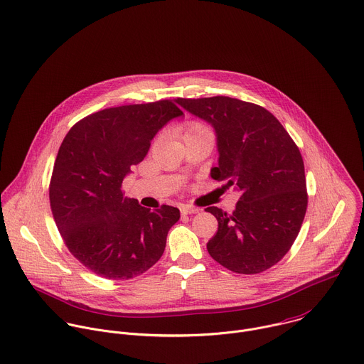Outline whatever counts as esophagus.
Returning <instances> with one entry per match:
<instances>
[{"label":"esophagus","mask_w":364,"mask_h":364,"mask_svg":"<svg viewBox=\"0 0 364 364\" xmlns=\"http://www.w3.org/2000/svg\"><path fill=\"white\" fill-rule=\"evenodd\" d=\"M197 213H200V208H197V207H191V205H183L181 207V214H184V215L197 214Z\"/></svg>","instance_id":"obj_1"}]
</instances>
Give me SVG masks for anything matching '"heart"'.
<instances>
[{
	"instance_id": "obj_1",
	"label": "heart",
	"mask_w": 364,
	"mask_h": 364,
	"mask_svg": "<svg viewBox=\"0 0 364 364\" xmlns=\"http://www.w3.org/2000/svg\"><path fill=\"white\" fill-rule=\"evenodd\" d=\"M201 129H205V127H204V126H201V124H198V123H191V124L188 126V129H187V132H186V133H191V132L201 130Z\"/></svg>"
}]
</instances>
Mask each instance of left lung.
Segmentation results:
<instances>
[{
	"label": "left lung",
	"instance_id": "1",
	"mask_svg": "<svg viewBox=\"0 0 364 364\" xmlns=\"http://www.w3.org/2000/svg\"><path fill=\"white\" fill-rule=\"evenodd\" d=\"M210 123L218 166L211 177L240 191L232 214L208 207L218 221L208 254L237 274H259L291 250L304 223L308 194L301 151L267 109L228 96L176 100Z\"/></svg>",
	"mask_w": 364,
	"mask_h": 364
}]
</instances>
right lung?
Wrapping results in <instances>:
<instances>
[{
    "label": "right lung",
    "instance_id": "1",
    "mask_svg": "<svg viewBox=\"0 0 364 364\" xmlns=\"http://www.w3.org/2000/svg\"><path fill=\"white\" fill-rule=\"evenodd\" d=\"M180 116L171 100L110 107L65 136L49 186L50 210L68 250L96 275L130 279L161 258L180 210L144 208L124 197L122 183L157 132Z\"/></svg>",
    "mask_w": 364,
    "mask_h": 364
}]
</instances>
